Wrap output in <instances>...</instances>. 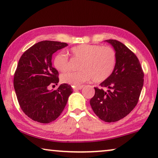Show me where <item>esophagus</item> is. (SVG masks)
Segmentation results:
<instances>
[{
  "label": "esophagus",
  "instance_id": "esophagus-1",
  "mask_svg": "<svg viewBox=\"0 0 158 158\" xmlns=\"http://www.w3.org/2000/svg\"><path fill=\"white\" fill-rule=\"evenodd\" d=\"M83 85H80V86H73V89L74 91H77V90H79V89H81L82 88H83Z\"/></svg>",
  "mask_w": 158,
  "mask_h": 158
}]
</instances>
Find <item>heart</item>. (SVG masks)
<instances>
[{
	"label": "heart",
	"mask_w": 158,
	"mask_h": 158,
	"mask_svg": "<svg viewBox=\"0 0 158 158\" xmlns=\"http://www.w3.org/2000/svg\"><path fill=\"white\" fill-rule=\"evenodd\" d=\"M73 59H79L78 72H69L61 76L63 83L79 86L92 79L102 82L112 74L117 62V54L110 46L96 44H79L70 48ZM54 67L61 72L69 69V59L64 52H59L54 59Z\"/></svg>",
	"instance_id": "obj_1"
}]
</instances>
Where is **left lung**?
<instances>
[{
    "instance_id": "obj_1",
    "label": "left lung",
    "mask_w": 158,
    "mask_h": 158,
    "mask_svg": "<svg viewBox=\"0 0 158 158\" xmlns=\"http://www.w3.org/2000/svg\"><path fill=\"white\" fill-rule=\"evenodd\" d=\"M114 47L117 62L112 74L94 87L90 105L99 118L114 123L130 113L138 102L144 83V72L134 53L114 39L106 40Z\"/></svg>"
}]
</instances>
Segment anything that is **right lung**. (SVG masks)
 <instances>
[{"label":"right lung","mask_w":158,"mask_h":158,"mask_svg":"<svg viewBox=\"0 0 158 158\" xmlns=\"http://www.w3.org/2000/svg\"><path fill=\"white\" fill-rule=\"evenodd\" d=\"M67 45L59 41H42L26 50L20 58L13 86L21 110L34 121L45 124L54 121L63 112L73 92L67 84H61L56 90L48 89L49 85H57L59 80V72L52 66V55Z\"/></svg>","instance_id":"obj_1"}]
</instances>
